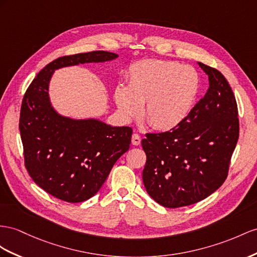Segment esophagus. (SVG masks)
I'll list each match as a JSON object with an SVG mask.
<instances>
[{"label":"esophagus","mask_w":257,"mask_h":257,"mask_svg":"<svg viewBox=\"0 0 257 257\" xmlns=\"http://www.w3.org/2000/svg\"><path fill=\"white\" fill-rule=\"evenodd\" d=\"M131 142H133L134 146H139L141 143V137L138 134H134L133 138H131Z\"/></svg>","instance_id":"1"}]
</instances>
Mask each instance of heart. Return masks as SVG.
I'll return each instance as SVG.
<instances>
[{
    "label": "heart",
    "mask_w": 257,
    "mask_h": 257,
    "mask_svg": "<svg viewBox=\"0 0 257 257\" xmlns=\"http://www.w3.org/2000/svg\"><path fill=\"white\" fill-rule=\"evenodd\" d=\"M128 85L114 89L117 110L124 120L144 116L156 129H172L188 116L200 89V78L191 66L163 60H143L127 72Z\"/></svg>",
    "instance_id": "heart-1"
}]
</instances>
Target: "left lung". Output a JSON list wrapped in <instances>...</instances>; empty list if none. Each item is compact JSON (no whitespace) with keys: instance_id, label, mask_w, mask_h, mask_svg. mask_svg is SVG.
I'll list each match as a JSON object with an SVG mask.
<instances>
[{"instance_id":"obj_1","label":"left lung","mask_w":257,"mask_h":257,"mask_svg":"<svg viewBox=\"0 0 257 257\" xmlns=\"http://www.w3.org/2000/svg\"><path fill=\"white\" fill-rule=\"evenodd\" d=\"M209 88L170 131L147 134L142 179L147 192L168 208L188 206L214 193L226 180L239 138L235 97L220 71L197 63Z\"/></svg>"}]
</instances>
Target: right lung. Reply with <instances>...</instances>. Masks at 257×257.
<instances>
[{"label": "right lung", "mask_w": 257, "mask_h": 257, "mask_svg": "<svg viewBox=\"0 0 257 257\" xmlns=\"http://www.w3.org/2000/svg\"><path fill=\"white\" fill-rule=\"evenodd\" d=\"M117 57L105 51L58 57L39 72L24 95L19 131L25 166L39 187L65 202H83L101 189L114 164L129 150L133 129L57 113L49 95L52 75L68 66Z\"/></svg>", "instance_id": "obj_1"}]
</instances>
